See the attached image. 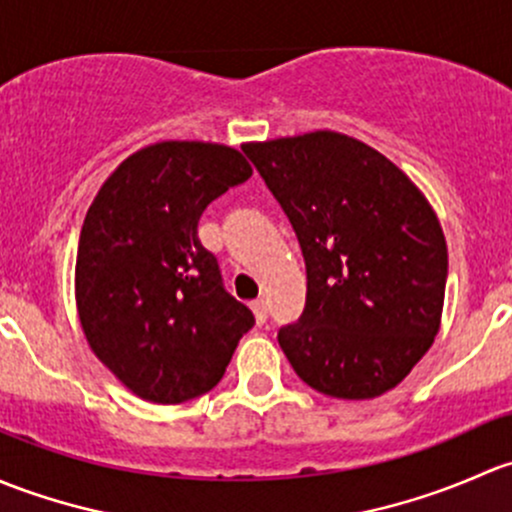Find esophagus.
<instances>
[{"label": "esophagus", "mask_w": 512, "mask_h": 512, "mask_svg": "<svg viewBox=\"0 0 512 512\" xmlns=\"http://www.w3.org/2000/svg\"><path fill=\"white\" fill-rule=\"evenodd\" d=\"M251 310H254V318H256L258 325L266 323V318H268L266 300H254V303H251Z\"/></svg>", "instance_id": "34e87169"}]
</instances>
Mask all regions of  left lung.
<instances>
[{
    "instance_id": "left-lung-1",
    "label": "left lung",
    "mask_w": 512,
    "mask_h": 512,
    "mask_svg": "<svg viewBox=\"0 0 512 512\" xmlns=\"http://www.w3.org/2000/svg\"><path fill=\"white\" fill-rule=\"evenodd\" d=\"M308 268L298 323L278 333L295 374L335 399L397 387L441 328L446 239L392 160L335 130L246 142Z\"/></svg>"
}]
</instances>
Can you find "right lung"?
<instances>
[{
    "mask_svg": "<svg viewBox=\"0 0 512 512\" xmlns=\"http://www.w3.org/2000/svg\"><path fill=\"white\" fill-rule=\"evenodd\" d=\"M254 170L221 142L162 140L98 189L76 254V310L96 357L135 397L182 404L217 387L254 315L197 236L207 204Z\"/></svg>",
    "mask_w": 512,
    "mask_h": 512,
    "instance_id": "obj_1",
    "label": "right lung"
}]
</instances>
